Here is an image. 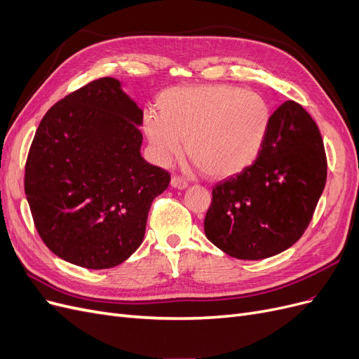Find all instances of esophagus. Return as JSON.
<instances>
[{
    "label": "esophagus",
    "instance_id": "34e87169",
    "mask_svg": "<svg viewBox=\"0 0 359 359\" xmlns=\"http://www.w3.org/2000/svg\"><path fill=\"white\" fill-rule=\"evenodd\" d=\"M170 186H172L173 189L182 190V189H186V187L189 186V184H187L186 180H182L181 177H173V178L170 180Z\"/></svg>",
    "mask_w": 359,
    "mask_h": 359
}]
</instances>
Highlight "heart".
<instances>
[{
    "mask_svg": "<svg viewBox=\"0 0 359 359\" xmlns=\"http://www.w3.org/2000/svg\"><path fill=\"white\" fill-rule=\"evenodd\" d=\"M271 123L268 102L233 85L178 86L163 91L157 114L144 116L154 156L166 165L181 153L211 178L236 175L259 156Z\"/></svg>",
    "mask_w": 359,
    "mask_h": 359,
    "instance_id": "1",
    "label": "heart"
}]
</instances>
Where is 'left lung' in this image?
Wrapping results in <instances>:
<instances>
[{
    "mask_svg": "<svg viewBox=\"0 0 359 359\" xmlns=\"http://www.w3.org/2000/svg\"><path fill=\"white\" fill-rule=\"evenodd\" d=\"M327 182V156L316 123L287 100L271 115L253 165L215 184L205 235L236 259L285 252L307 229Z\"/></svg>",
    "mask_w": 359,
    "mask_h": 359,
    "instance_id": "1",
    "label": "left lung"
}]
</instances>
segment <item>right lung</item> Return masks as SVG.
<instances>
[{
	"instance_id": "obj_1",
	"label": "right lung",
	"mask_w": 359,
	"mask_h": 359,
	"mask_svg": "<svg viewBox=\"0 0 359 359\" xmlns=\"http://www.w3.org/2000/svg\"><path fill=\"white\" fill-rule=\"evenodd\" d=\"M142 119L114 78L83 85L43 116L27 158L25 194L53 255L106 269L142 244L151 203L170 181L140 156Z\"/></svg>"
}]
</instances>
